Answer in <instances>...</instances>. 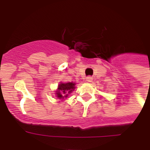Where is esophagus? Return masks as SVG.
<instances>
[{"label":"esophagus","mask_w":150,"mask_h":150,"mask_svg":"<svg viewBox=\"0 0 150 150\" xmlns=\"http://www.w3.org/2000/svg\"><path fill=\"white\" fill-rule=\"evenodd\" d=\"M92 79H93V78L91 77V76H87L86 77V82H88V83H91V81H92Z\"/></svg>","instance_id":"obj_1"}]
</instances>
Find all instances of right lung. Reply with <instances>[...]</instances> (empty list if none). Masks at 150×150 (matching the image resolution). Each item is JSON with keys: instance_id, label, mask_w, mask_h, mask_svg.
<instances>
[{"instance_id": "obj_1", "label": "right lung", "mask_w": 150, "mask_h": 150, "mask_svg": "<svg viewBox=\"0 0 150 150\" xmlns=\"http://www.w3.org/2000/svg\"><path fill=\"white\" fill-rule=\"evenodd\" d=\"M75 83H60L58 87V90L56 91L57 98L59 99H64L68 96L71 91L75 88Z\"/></svg>"}]
</instances>
